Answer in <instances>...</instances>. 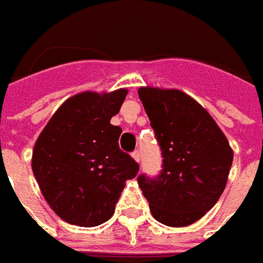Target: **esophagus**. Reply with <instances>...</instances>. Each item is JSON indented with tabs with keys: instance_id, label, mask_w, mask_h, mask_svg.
<instances>
[{
	"instance_id": "34e87169",
	"label": "esophagus",
	"mask_w": 263,
	"mask_h": 263,
	"mask_svg": "<svg viewBox=\"0 0 263 263\" xmlns=\"http://www.w3.org/2000/svg\"><path fill=\"white\" fill-rule=\"evenodd\" d=\"M132 156H133V158H135L137 163H140V152L139 150H135V152L132 153Z\"/></svg>"
}]
</instances>
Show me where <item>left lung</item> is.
Here are the masks:
<instances>
[{
	"label": "left lung",
	"mask_w": 263,
	"mask_h": 263,
	"mask_svg": "<svg viewBox=\"0 0 263 263\" xmlns=\"http://www.w3.org/2000/svg\"><path fill=\"white\" fill-rule=\"evenodd\" d=\"M139 98L163 154L161 173L139 176V187L158 222L174 228L194 224L224 193L234 158L230 141L187 93L147 86L139 89Z\"/></svg>",
	"instance_id": "obj_1"
}]
</instances>
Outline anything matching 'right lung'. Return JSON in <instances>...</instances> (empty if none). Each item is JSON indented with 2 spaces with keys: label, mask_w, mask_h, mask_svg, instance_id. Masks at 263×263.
I'll return each mask as SVG.
<instances>
[{
  "label": "right lung",
  "mask_w": 263,
  "mask_h": 263,
  "mask_svg": "<svg viewBox=\"0 0 263 263\" xmlns=\"http://www.w3.org/2000/svg\"><path fill=\"white\" fill-rule=\"evenodd\" d=\"M127 89L82 92L66 99L35 141L32 171L52 211L69 224L98 227L115 214L139 164L120 150L110 124Z\"/></svg>",
  "instance_id": "add662e5"
}]
</instances>
